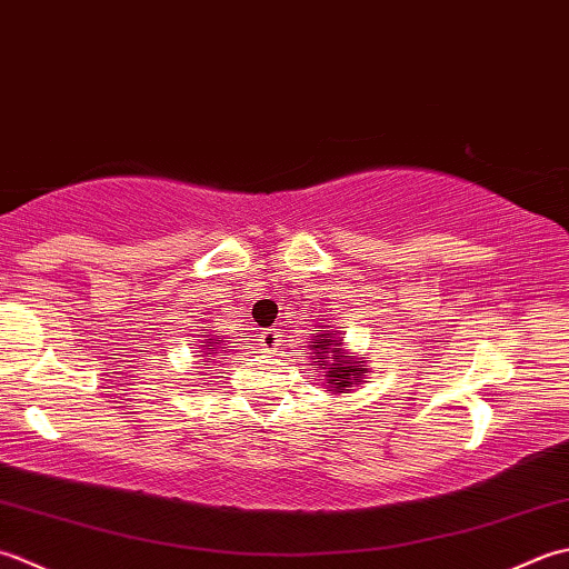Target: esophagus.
Segmentation results:
<instances>
[{"label":"esophagus","mask_w":569,"mask_h":569,"mask_svg":"<svg viewBox=\"0 0 569 569\" xmlns=\"http://www.w3.org/2000/svg\"><path fill=\"white\" fill-rule=\"evenodd\" d=\"M260 346L262 351H277V346H280V329H264L260 333Z\"/></svg>","instance_id":"esophagus-1"}]
</instances>
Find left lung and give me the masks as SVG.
<instances>
[{
    "label": "left lung",
    "mask_w": 569,
    "mask_h": 569,
    "mask_svg": "<svg viewBox=\"0 0 569 569\" xmlns=\"http://www.w3.org/2000/svg\"><path fill=\"white\" fill-rule=\"evenodd\" d=\"M341 341H343L341 336L336 333H319L309 341L311 353L317 356L315 361H311V366L327 368V382L333 390V396H339V392H346L353 386H361L363 373H368L363 361H351L349 356H343ZM327 357H331L332 361L327 362Z\"/></svg>",
    "instance_id": "8db88e82"
}]
</instances>
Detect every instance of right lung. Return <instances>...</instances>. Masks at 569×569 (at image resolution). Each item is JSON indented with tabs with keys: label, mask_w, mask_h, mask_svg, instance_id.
<instances>
[{
	"label": "right lung",
	"mask_w": 569,
	"mask_h": 569,
	"mask_svg": "<svg viewBox=\"0 0 569 569\" xmlns=\"http://www.w3.org/2000/svg\"><path fill=\"white\" fill-rule=\"evenodd\" d=\"M203 343H206V346H211V343H216V339H206ZM220 349H226V353H228V346H218V351H220ZM211 361H216V358H208L206 363H211Z\"/></svg>",
	"instance_id": "obj_1"
}]
</instances>
